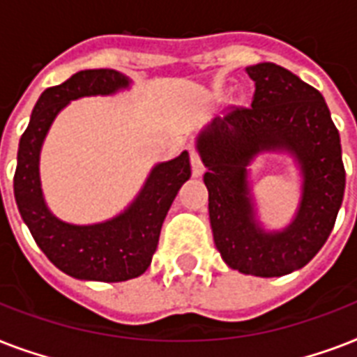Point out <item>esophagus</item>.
<instances>
[{
	"instance_id": "34e87169",
	"label": "esophagus",
	"mask_w": 357,
	"mask_h": 357,
	"mask_svg": "<svg viewBox=\"0 0 357 357\" xmlns=\"http://www.w3.org/2000/svg\"><path fill=\"white\" fill-rule=\"evenodd\" d=\"M190 167H192V176H195V178H200L202 174H204V170H206V168H204V162H202L200 153H198L195 148L190 150Z\"/></svg>"
}]
</instances>
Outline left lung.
Returning a JSON list of instances; mask_svg holds the SVG:
<instances>
[{
  "instance_id": "obj_1",
  "label": "left lung",
  "mask_w": 357,
  "mask_h": 357,
  "mask_svg": "<svg viewBox=\"0 0 357 357\" xmlns=\"http://www.w3.org/2000/svg\"><path fill=\"white\" fill-rule=\"evenodd\" d=\"M255 83L250 107H234L202 129L196 146L207 172L213 238L231 268L259 278L307 265L330 237L344 195L341 140L317 89L274 63L246 68ZM287 151L303 170L294 222L265 232L255 218L245 167L259 151Z\"/></svg>"
}]
</instances>
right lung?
<instances>
[{"label": "right lung", "mask_w": 357, "mask_h": 357, "mask_svg": "<svg viewBox=\"0 0 357 357\" xmlns=\"http://www.w3.org/2000/svg\"><path fill=\"white\" fill-rule=\"evenodd\" d=\"M129 77L116 70H81L63 85L50 86L36 102L20 139L14 198L38 248L59 271L77 280L126 282L144 274L155 254L161 226L181 185L190 178L189 151L151 168L144 187L119 217L100 224L63 222L47 209L40 187L42 142L53 120L72 100L109 96L128 89Z\"/></svg>", "instance_id": "1"}]
</instances>
